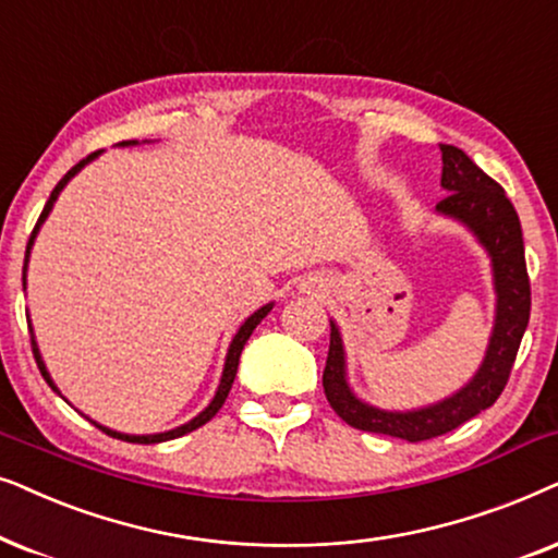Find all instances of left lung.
Instances as JSON below:
<instances>
[{"instance_id":"left-lung-1","label":"left lung","mask_w":558,"mask_h":558,"mask_svg":"<svg viewBox=\"0 0 558 558\" xmlns=\"http://www.w3.org/2000/svg\"><path fill=\"white\" fill-rule=\"evenodd\" d=\"M441 185L449 191V196L436 204V209L464 221L485 244L495 267L497 318L480 373L464 390L439 405L421 408L413 413L377 411L360 403L349 392L344 383V352H341V339L333 324L324 367L326 400L341 421L369 434L396 436L411 444L449 434L500 398L531 316V280L525 270L523 232L515 206L505 196L502 185L474 166L464 150L454 145H441Z\"/></svg>"}]
</instances>
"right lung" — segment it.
Segmentation results:
<instances>
[{"mask_svg": "<svg viewBox=\"0 0 558 558\" xmlns=\"http://www.w3.org/2000/svg\"><path fill=\"white\" fill-rule=\"evenodd\" d=\"M119 145H135V140H124V143H119ZM96 155L99 153H92V155H86L84 160H78L76 166H73L69 173H65L61 181H58V185L53 189V193H50V198H48V204H46V209H43V214H40V219H37V225H35V229H33V234H29V240H27V250H25V267H27V255H29V247H33V240H35V234H37V229H40V225L43 221H46V217L50 214V209H53V204H56V198H58V193H61V189L65 183L71 181L73 175L78 173L81 168L86 166L88 160H94ZM25 280V278H22ZM272 308V303H267V306H263L259 311H255V314H252L247 322L242 324V329L236 331V337H234V341H232V347H229V354H227V365H225V375H221V383H219V390H217V396H214V400H211V405L206 408V411L202 413V415H196V418H193L191 423H185V426H181V428H173V430H168V434H155V436H128V434H117V430H109V428H104V426H99V423H96V428H101L104 434H109V436H114V439H122V441H130V444H160V441H168V439H178V436H183V434H189V430H196L198 426H204V423H209L214 415L219 413V408L225 405V400H227V396H229V390H232V383H234V375H236V367H240V354H242V349H244V344H247V339H250V333L255 331V326L263 322V318L267 316V311ZM33 341V354H35V362H37V367H40V373H43V377H46V383L50 385V388H53L56 392H58V388L53 385V380H50V375H48V369H46V365H43V360H40V352H37V344H35V339H29Z\"/></svg>", "mask_w": 558, "mask_h": 558, "instance_id": "1", "label": "right lung"}]
</instances>
